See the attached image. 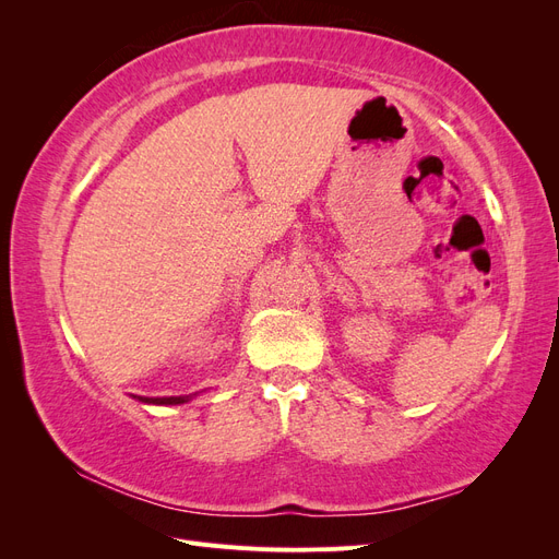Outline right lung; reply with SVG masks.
Returning <instances> with one entry per match:
<instances>
[{"mask_svg":"<svg viewBox=\"0 0 559 559\" xmlns=\"http://www.w3.org/2000/svg\"><path fill=\"white\" fill-rule=\"evenodd\" d=\"M134 399H140L142 403H151V405H181V403H186V401H191V396H134Z\"/></svg>","mask_w":559,"mask_h":559,"instance_id":"1","label":"right lung"}]
</instances>
